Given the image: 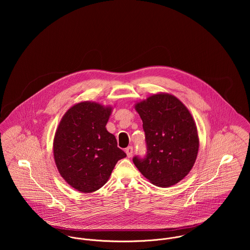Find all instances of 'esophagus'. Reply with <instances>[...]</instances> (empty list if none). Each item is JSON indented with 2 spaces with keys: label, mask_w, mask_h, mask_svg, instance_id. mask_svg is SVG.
<instances>
[{
  "label": "esophagus",
  "mask_w": 250,
  "mask_h": 250,
  "mask_svg": "<svg viewBox=\"0 0 250 250\" xmlns=\"http://www.w3.org/2000/svg\"><path fill=\"white\" fill-rule=\"evenodd\" d=\"M125 152H126V154H127V157H128V158H131V157H132V155H133L134 149H133V147H132V146H129V147H127V148H126Z\"/></svg>",
  "instance_id": "esophagus-1"
}]
</instances>
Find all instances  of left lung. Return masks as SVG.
<instances>
[{"label":"left lung","instance_id":"1","mask_svg":"<svg viewBox=\"0 0 250 250\" xmlns=\"http://www.w3.org/2000/svg\"><path fill=\"white\" fill-rule=\"evenodd\" d=\"M145 132L147 155L134 157L137 168L153 185L167 188L191 170L199 148L195 121L174 95L157 93L136 103Z\"/></svg>","mask_w":250,"mask_h":250}]
</instances>
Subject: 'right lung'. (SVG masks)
<instances>
[{
  "label": "right lung",
  "instance_id": "1",
  "mask_svg": "<svg viewBox=\"0 0 250 250\" xmlns=\"http://www.w3.org/2000/svg\"><path fill=\"white\" fill-rule=\"evenodd\" d=\"M112 107L84 101L72 106L55 134L53 150L58 170L78 191L93 192L109 178L126 154L106 129Z\"/></svg>",
  "mask_w": 250,
  "mask_h": 250
}]
</instances>
